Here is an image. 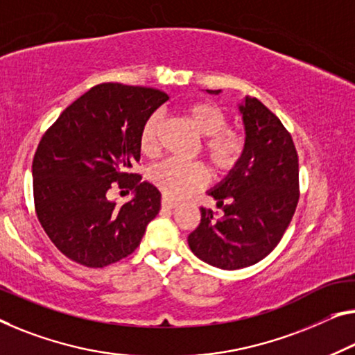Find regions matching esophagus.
Masks as SVG:
<instances>
[{"label": "esophagus", "instance_id": "esophagus-1", "mask_svg": "<svg viewBox=\"0 0 355 355\" xmlns=\"http://www.w3.org/2000/svg\"><path fill=\"white\" fill-rule=\"evenodd\" d=\"M178 206V201H173L170 198H166V196H163L162 198V208L163 209H174Z\"/></svg>", "mask_w": 355, "mask_h": 355}]
</instances>
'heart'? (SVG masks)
Instances as JSON below:
<instances>
[{
	"label": "heart",
	"instance_id": "b5f03b06",
	"mask_svg": "<svg viewBox=\"0 0 355 355\" xmlns=\"http://www.w3.org/2000/svg\"><path fill=\"white\" fill-rule=\"evenodd\" d=\"M185 114L196 132L205 136L203 149L211 165L220 173L233 170L243 159L246 143L241 135L228 130L225 111L214 103L196 101L185 107ZM159 114H150L141 127L139 149L144 155H155L159 150ZM147 178L166 198L178 200L203 187L208 182V170L201 163L166 160L152 166Z\"/></svg>",
	"mask_w": 355,
	"mask_h": 355
}]
</instances>
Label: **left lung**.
<instances>
[{
  "mask_svg": "<svg viewBox=\"0 0 355 355\" xmlns=\"http://www.w3.org/2000/svg\"><path fill=\"white\" fill-rule=\"evenodd\" d=\"M238 109L246 132L244 155L208 190L222 214L201 208L200 225L187 238L196 257L222 270L246 268L265 259L281 241L300 196L291 133L257 98L246 96Z\"/></svg>",
  "mask_w": 355,
  "mask_h": 355,
  "instance_id": "left-lung-1",
  "label": "left lung"
}]
</instances>
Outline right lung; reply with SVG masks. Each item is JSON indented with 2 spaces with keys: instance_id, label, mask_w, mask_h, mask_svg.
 Instances as JSON below:
<instances>
[{
  "instance_id": "right-lung-1",
  "label": "right lung",
  "mask_w": 355,
  "mask_h": 355,
  "mask_svg": "<svg viewBox=\"0 0 355 355\" xmlns=\"http://www.w3.org/2000/svg\"><path fill=\"white\" fill-rule=\"evenodd\" d=\"M166 100L150 87L95 85L42 136L33 159L36 214L76 263L103 268L128 257L159 214V189L132 168L141 159V127ZM114 184L133 189L134 198L117 207L107 198Z\"/></svg>"
}]
</instances>
